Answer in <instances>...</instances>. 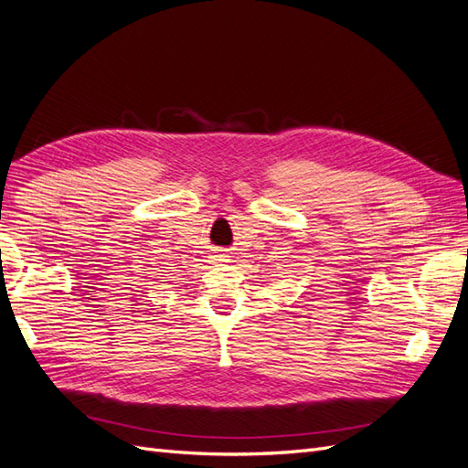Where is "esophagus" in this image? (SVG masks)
<instances>
[{
  "label": "esophagus",
  "mask_w": 468,
  "mask_h": 468,
  "mask_svg": "<svg viewBox=\"0 0 468 468\" xmlns=\"http://www.w3.org/2000/svg\"><path fill=\"white\" fill-rule=\"evenodd\" d=\"M218 261H227V255H218Z\"/></svg>",
  "instance_id": "34e87169"
}]
</instances>
